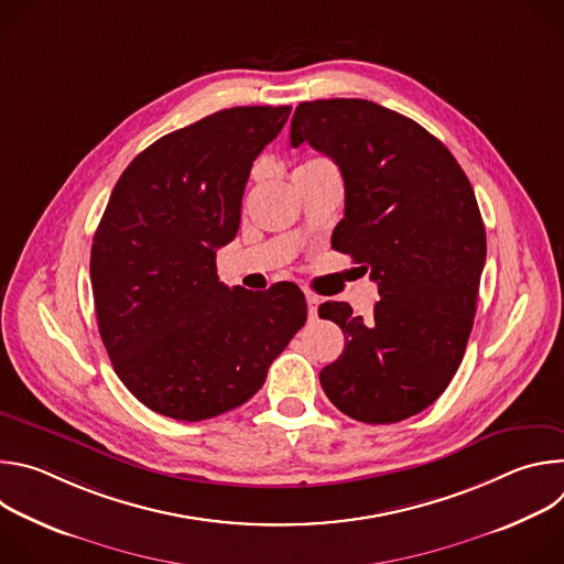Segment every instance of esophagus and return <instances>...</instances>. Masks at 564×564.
<instances>
[{"mask_svg":"<svg viewBox=\"0 0 564 564\" xmlns=\"http://www.w3.org/2000/svg\"><path fill=\"white\" fill-rule=\"evenodd\" d=\"M305 301H307V314H310V318H316V314H318V296L307 294Z\"/></svg>","mask_w":564,"mask_h":564,"instance_id":"34e87169","label":"esophagus"}]
</instances>
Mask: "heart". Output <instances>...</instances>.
Wrapping results in <instances>:
<instances>
[{
    "label": "heart",
    "mask_w": 564,
    "mask_h": 564,
    "mask_svg": "<svg viewBox=\"0 0 564 564\" xmlns=\"http://www.w3.org/2000/svg\"><path fill=\"white\" fill-rule=\"evenodd\" d=\"M312 160H318V158H312ZM312 160H305V163H312ZM305 163H303V165H305Z\"/></svg>",
    "instance_id": "1"
}]
</instances>
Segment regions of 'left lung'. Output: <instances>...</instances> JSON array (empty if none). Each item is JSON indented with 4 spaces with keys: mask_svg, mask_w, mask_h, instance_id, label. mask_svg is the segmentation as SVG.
<instances>
[{
    "mask_svg": "<svg viewBox=\"0 0 564 564\" xmlns=\"http://www.w3.org/2000/svg\"><path fill=\"white\" fill-rule=\"evenodd\" d=\"M333 158L346 214L333 248L379 285L372 316L326 301L318 316L346 348L318 379L333 404L366 424L422 413L457 372L473 328L487 231L453 153L415 120L359 98L301 102L290 144Z\"/></svg>",
    "mask_w": 564,
    "mask_h": 564,
    "instance_id": "obj_1",
    "label": "left lung"
}]
</instances>
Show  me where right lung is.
Segmentation results:
<instances>
[{
  "label": "right lung",
  "mask_w": 564,
  "mask_h": 564,
  "mask_svg": "<svg viewBox=\"0 0 564 564\" xmlns=\"http://www.w3.org/2000/svg\"><path fill=\"white\" fill-rule=\"evenodd\" d=\"M290 111L234 107L172 131L111 192L91 246L98 328L122 383L160 415L200 422L246 404L305 324L294 283L229 290L216 274L252 163Z\"/></svg>",
  "instance_id": "obj_1"
}]
</instances>
